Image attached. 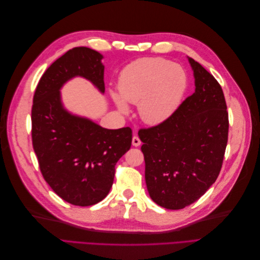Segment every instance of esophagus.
Here are the masks:
<instances>
[{"instance_id":"34e87169","label":"esophagus","mask_w":260,"mask_h":260,"mask_svg":"<svg viewBox=\"0 0 260 260\" xmlns=\"http://www.w3.org/2000/svg\"><path fill=\"white\" fill-rule=\"evenodd\" d=\"M141 144V140L139 139V137L138 136H133V138H132V145L133 146H139Z\"/></svg>"}]
</instances>
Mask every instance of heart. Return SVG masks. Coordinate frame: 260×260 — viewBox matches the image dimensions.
<instances>
[{
  "mask_svg": "<svg viewBox=\"0 0 260 260\" xmlns=\"http://www.w3.org/2000/svg\"><path fill=\"white\" fill-rule=\"evenodd\" d=\"M184 70L164 58H141L124 67L119 75L120 95L114 100L121 112H127L124 100L139 103L142 119L151 124L165 121L175 113L186 89Z\"/></svg>",
  "mask_w": 260,
  "mask_h": 260,
  "instance_id": "obj_1",
  "label": "heart"
}]
</instances>
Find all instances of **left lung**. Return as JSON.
<instances>
[{
    "instance_id": "8db88e82",
    "label": "left lung",
    "mask_w": 260,
    "mask_h": 260,
    "mask_svg": "<svg viewBox=\"0 0 260 260\" xmlns=\"http://www.w3.org/2000/svg\"><path fill=\"white\" fill-rule=\"evenodd\" d=\"M195 92L168 119L139 130L151 199L164 208L182 209L215 183L222 167L229 116L221 85L188 57Z\"/></svg>"
}]
</instances>
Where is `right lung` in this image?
Masks as SVG:
<instances>
[{"mask_svg": "<svg viewBox=\"0 0 260 260\" xmlns=\"http://www.w3.org/2000/svg\"><path fill=\"white\" fill-rule=\"evenodd\" d=\"M102 58L84 46L69 50L45 70L31 109V137L41 174L60 199L76 206H91L106 198L116 164L132 142L131 128H102L61 105L60 88L77 76L105 91Z\"/></svg>", "mask_w": 260, "mask_h": 260, "instance_id": "1", "label": "right lung"}]
</instances>
